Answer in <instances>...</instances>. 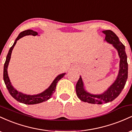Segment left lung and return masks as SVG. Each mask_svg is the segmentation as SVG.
<instances>
[{
  "mask_svg": "<svg viewBox=\"0 0 132 132\" xmlns=\"http://www.w3.org/2000/svg\"><path fill=\"white\" fill-rule=\"evenodd\" d=\"M102 33L105 35L104 41L111 44L117 51L120 57L119 71L117 77L113 84L105 91L100 94H93L87 92L85 89L84 82L80 76L76 86L77 96L81 101L90 104H102L103 103L112 102L121 93L128 78V63L125 46L119 40L116 33L111 30H104Z\"/></svg>",
  "mask_w": 132,
  "mask_h": 132,
  "instance_id": "left-lung-1",
  "label": "left lung"
}]
</instances>
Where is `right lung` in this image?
I'll use <instances>...</instances> for the list:
<instances>
[{
	"label": "right lung",
	"instance_id": "1",
	"mask_svg": "<svg viewBox=\"0 0 132 132\" xmlns=\"http://www.w3.org/2000/svg\"><path fill=\"white\" fill-rule=\"evenodd\" d=\"M26 35L36 36L38 35V33L32 30H27L22 31L19 35V36L16 38L14 43H13V45L9 50L7 57H6V60L4 66V81L9 93L18 102L23 103V104H28V105H31V104L32 105V104H40V103L45 102V101L50 99L54 92H55L56 86L57 82L60 81L62 78L64 77L66 73L61 74V75H59L57 77H56V78L52 82L51 85L46 90H45L40 94H38L28 95L26 94H23L22 92H19V90L15 89L10 81V79H9L8 75V72H7V69H8V66L10 60V57H11L12 52V50L16 42L19 39H20L21 38L25 37Z\"/></svg>",
	"mask_w": 132,
	"mask_h": 132
}]
</instances>
